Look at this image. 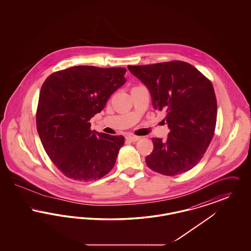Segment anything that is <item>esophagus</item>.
<instances>
[{
	"instance_id": "34e87169",
	"label": "esophagus",
	"mask_w": 251,
	"mask_h": 251,
	"mask_svg": "<svg viewBox=\"0 0 251 251\" xmlns=\"http://www.w3.org/2000/svg\"><path fill=\"white\" fill-rule=\"evenodd\" d=\"M126 138H127L128 140L131 141V142H136V141H138V140L140 139V136H136V135H128Z\"/></svg>"
}]
</instances>
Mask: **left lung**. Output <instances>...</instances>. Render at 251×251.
I'll use <instances>...</instances> for the list:
<instances>
[{
    "mask_svg": "<svg viewBox=\"0 0 251 251\" xmlns=\"http://www.w3.org/2000/svg\"><path fill=\"white\" fill-rule=\"evenodd\" d=\"M128 69L149 88L154 109L166 113L170 130L166 141L152 138L154 148L146 164L167 176L190 170L201 160L215 133L217 104L211 81L183 61Z\"/></svg>",
    "mask_w": 251,
    "mask_h": 251,
    "instance_id": "left-lung-1",
    "label": "left lung"
}]
</instances>
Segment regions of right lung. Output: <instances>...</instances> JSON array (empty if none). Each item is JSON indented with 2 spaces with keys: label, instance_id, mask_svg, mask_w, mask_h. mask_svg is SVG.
I'll use <instances>...</instances> for the list:
<instances>
[{
  "label": "right lung",
  "instance_id": "right-lung-1",
  "mask_svg": "<svg viewBox=\"0 0 251 251\" xmlns=\"http://www.w3.org/2000/svg\"><path fill=\"white\" fill-rule=\"evenodd\" d=\"M124 68L76 66L51 73L42 84L36 129L50 159L68 178L87 181L116 164L124 136L93 131L90 119L126 82Z\"/></svg>",
  "mask_w": 251,
  "mask_h": 251
}]
</instances>
